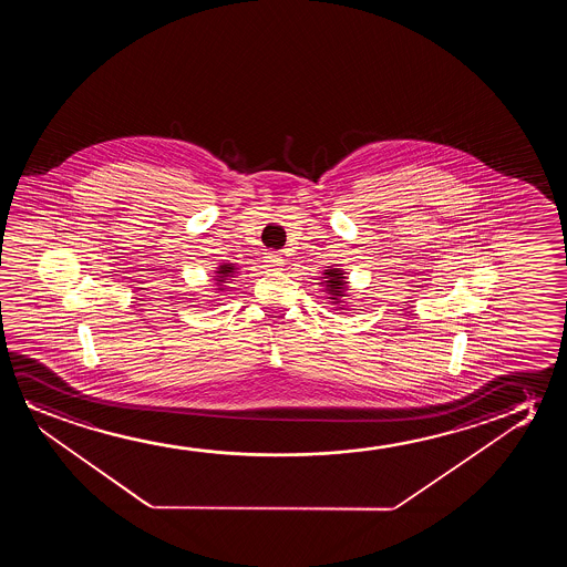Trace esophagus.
<instances>
[{
  "label": "esophagus",
  "instance_id": "1",
  "mask_svg": "<svg viewBox=\"0 0 567 567\" xmlns=\"http://www.w3.org/2000/svg\"><path fill=\"white\" fill-rule=\"evenodd\" d=\"M265 264L267 267H271L272 271H279L280 267L285 265V259L277 251H269L267 256H265Z\"/></svg>",
  "mask_w": 567,
  "mask_h": 567
}]
</instances>
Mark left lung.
Here are the masks:
<instances>
[{"label":"left lung","mask_w":567,"mask_h":567,"mask_svg":"<svg viewBox=\"0 0 567 567\" xmlns=\"http://www.w3.org/2000/svg\"><path fill=\"white\" fill-rule=\"evenodd\" d=\"M326 290L329 292V298L333 300V302H341L342 296H347V277H344V272L341 269H327L326 272Z\"/></svg>","instance_id":"1"}]
</instances>
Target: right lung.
Here are the masks:
<instances>
[{
  "mask_svg": "<svg viewBox=\"0 0 567 567\" xmlns=\"http://www.w3.org/2000/svg\"><path fill=\"white\" fill-rule=\"evenodd\" d=\"M233 272H236V267H234V264L220 265L217 271L218 282H225L228 277H233ZM218 290H223V288H218Z\"/></svg>",
  "mask_w": 567,
  "mask_h": 567,
  "instance_id": "right-lung-1",
  "label": "right lung"
}]
</instances>
